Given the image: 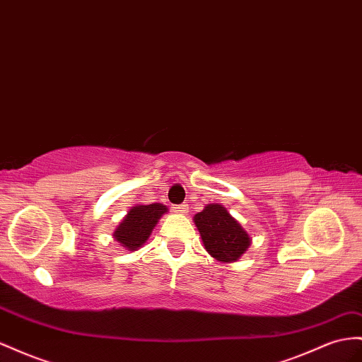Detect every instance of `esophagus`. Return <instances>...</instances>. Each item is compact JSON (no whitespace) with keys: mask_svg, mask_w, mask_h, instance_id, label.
<instances>
[{"mask_svg":"<svg viewBox=\"0 0 362 362\" xmlns=\"http://www.w3.org/2000/svg\"><path fill=\"white\" fill-rule=\"evenodd\" d=\"M187 210H189L187 204H181V205H178V207H175V211H177V213H181V214L187 213Z\"/></svg>","mask_w":362,"mask_h":362,"instance_id":"1","label":"esophagus"}]
</instances>
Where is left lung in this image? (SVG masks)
<instances>
[{
    "label": "left lung",
    "instance_id": "8db88e82",
    "mask_svg": "<svg viewBox=\"0 0 362 362\" xmlns=\"http://www.w3.org/2000/svg\"><path fill=\"white\" fill-rule=\"evenodd\" d=\"M204 248L219 262L238 260L250 247L251 239L240 223L221 204H209L202 211L194 214Z\"/></svg>",
    "mask_w": 362,
    "mask_h": 362
}]
</instances>
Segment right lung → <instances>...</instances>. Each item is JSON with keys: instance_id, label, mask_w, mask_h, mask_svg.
<instances>
[{"instance_id": "obj_1", "label": "right lung", "mask_w": 362, "mask_h": 362, "mask_svg": "<svg viewBox=\"0 0 362 362\" xmlns=\"http://www.w3.org/2000/svg\"><path fill=\"white\" fill-rule=\"evenodd\" d=\"M168 207L164 204L135 205L114 231V239L128 251L139 250L149 239L153 227Z\"/></svg>"}]
</instances>
